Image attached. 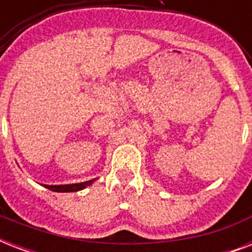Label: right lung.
Wrapping results in <instances>:
<instances>
[{
    "label": "right lung",
    "instance_id": "obj_1",
    "mask_svg": "<svg viewBox=\"0 0 252 252\" xmlns=\"http://www.w3.org/2000/svg\"><path fill=\"white\" fill-rule=\"evenodd\" d=\"M93 182H94V179L87 180V182H84V183L63 184V186H45V188H48V189H51V191L53 192H76L86 188L87 186H90Z\"/></svg>",
    "mask_w": 252,
    "mask_h": 252
}]
</instances>
